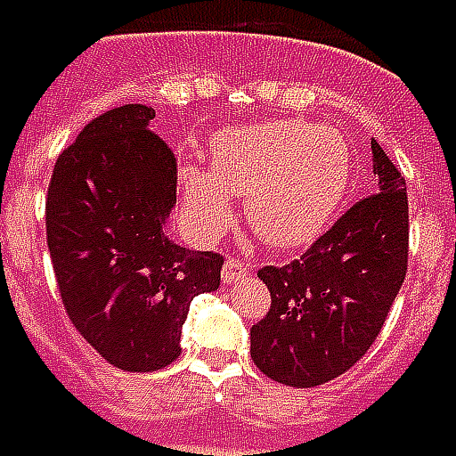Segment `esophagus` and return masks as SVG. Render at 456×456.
Returning <instances> with one entry per match:
<instances>
[{
	"label": "esophagus",
	"instance_id": "34e87169",
	"mask_svg": "<svg viewBox=\"0 0 456 456\" xmlns=\"http://www.w3.org/2000/svg\"><path fill=\"white\" fill-rule=\"evenodd\" d=\"M247 276H251V271H248V266L244 261H239L237 256H229L227 261H224V266H222V281H224L227 286H234V283H239L241 278Z\"/></svg>",
	"mask_w": 456,
	"mask_h": 456
}]
</instances>
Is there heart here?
<instances>
[{
	"label": "heart",
	"instance_id": "1",
	"mask_svg": "<svg viewBox=\"0 0 456 456\" xmlns=\"http://www.w3.org/2000/svg\"><path fill=\"white\" fill-rule=\"evenodd\" d=\"M349 151L339 134L297 119L219 131L212 170L180 163L178 183L192 224L217 232L244 198L248 227L271 247H303L325 229L349 185Z\"/></svg>",
	"mask_w": 456,
	"mask_h": 456
}]
</instances>
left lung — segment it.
Instances as JSON below:
<instances>
[{"label":"left lung","instance_id":"left-lung-1","mask_svg":"<svg viewBox=\"0 0 456 456\" xmlns=\"http://www.w3.org/2000/svg\"><path fill=\"white\" fill-rule=\"evenodd\" d=\"M376 195L359 200L288 266H266L271 310L251 327V359L293 388L332 381L381 332L408 271L405 178L371 139Z\"/></svg>","mask_w":456,"mask_h":456}]
</instances>
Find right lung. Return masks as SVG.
<instances>
[{"mask_svg": "<svg viewBox=\"0 0 456 456\" xmlns=\"http://www.w3.org/2000/svg\"><path fill=\"white\" fill-rule=\"evenodd\" d=\"M156 112L100 114L55 160L45 234L65 313L102 359L156 371L180 356L192 297L219 288L224 258L166 237L178 166L149 129Z\"/></svg>", "mask_w": 456, "mask_h": 456, "instance_id": "1", "label": "right lung"}]
</instances>
